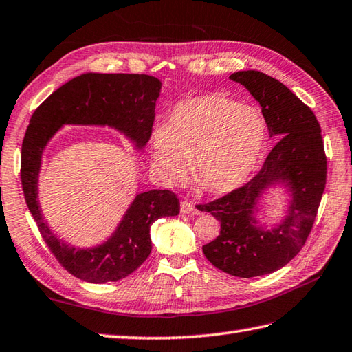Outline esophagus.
Segmentation results:
<instances>
[{
    "mask_svg": "<svg viewBox=\"0 0 352 352\" xmlns=\"http://www.w3.org/2000/svg\"><path fill=\"white\" fill-rule=\"evenodd\" d=\"M181 212L182 214H199V209L194 206L192 201L184 200V201H181Z\"/></svg>",
    "mask_w": 352,
    "mask_h": 352,
    "instance_id": "esophagus-1",
    "label": "esophagus"
}]
</instances>
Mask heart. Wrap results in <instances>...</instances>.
Returning <instances> with one entry per match:
<instances>
[{
  "label": "heart",
  "mask_w": 352,
  "mask_h": 352,
  "mask_svg": "<svg viewBox=\"0 0 352 352\" xmlns=\"http://www.w3.org/2000/svg\"><path fill=\"white\" fill-rule=\"evenodd\" d=\"M267 140L259 108L223 95L182 100L167 124L152 135V166L164 182L179 184L188 173L200 188L228 194L241 188L254 171Z\"/></svg>",
  "instance_id": "obj_1"
}]
</instances>
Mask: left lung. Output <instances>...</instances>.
Returning a JSON list of instances; mask_svg holds the SVG:
<instances>
[{
  "label": "left lung",
  "instance_id": "1",
  "mask_svg": "<svg viewBox=\"0 0 352 352\" xmlns=\"http://www.w3.org/2000/svg\"><path fill=\"white\" fill-rule=\"evenodd\" d=\"M261 104L271 137H280L259 173L241 188L197 209L220 221V235L203 245L206 259L230 276L250 278L274 272L306 244L325 190L327 156L314 111L285 84L257 70L230 75ZM276 182L293 194L285 221L272 231L256 226L255 203Z\"/></svg>",
  "mask_w": 352,
  "mask_h": 352
}]
</instances>
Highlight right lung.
Segmentation results:
<instances>
[{"label":"right lung","instance_id":"obj_1","mask_svg":"<svg viewBox=\"0 0 352 352\" xmlns=\"http://www.w3.org/2000/svg\"><path fill=\"white\" fill-rule=\"evenodd\" d=\"M160 90L158 78L144 74H84L46 98L30 119L21 151L23 196L54 257L84 282H117L134 272L151 254L152 223L177 215L181 206L170 190L140 192L110 239L95 248L76 250L54 235L38 209L42 151L61 124H108L143 147L152 135Z\"/></svg>","mask_w":352,"mask_h":352}]
</instances>
